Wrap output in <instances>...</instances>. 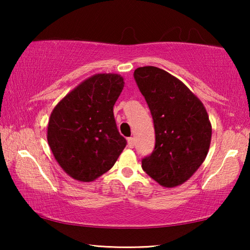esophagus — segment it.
<instances>
[{"mask_svg":"<svg viewBox=\"0 0 250 250\" xmlns=\"http://www.w3.org/2000/svg\"><path fill=\"white\" fill-rule=\"evenodd\" d=\"M128 146L129 147L134 146V138H128Z\"/></svg>","mask_w":250,"mask_h":250,"instance_id":"esophagus-1","label":"esophagus"}]
</instances>
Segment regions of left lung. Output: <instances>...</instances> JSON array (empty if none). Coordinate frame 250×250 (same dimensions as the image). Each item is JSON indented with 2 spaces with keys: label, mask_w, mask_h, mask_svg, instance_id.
Here are the masks:
<instances>
[{
  "label": "left lung",
  "mask_w": 250,
  "mask_h": 250,
  "mask_svg": "<svg viewBox=\"0 0 250 250\" xmlns=\"http://www.w3.org/2000/svg\"><path fill=\"white\" fill-rule=\"evenodd\" d=\"M133 76L155 130V147L142 160V168L156 183L175 188L204 162L211 139L208 115L202 101L167 71L145 66Z\"/></svg>",
  "instance_id": "obj_1"
}]
</instances>
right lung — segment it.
Instances as JSON below:
<instances>
[{
  "label": "right lung",
  "mask_w": 250,
  "mask_h": 250,
  "mask_svg": "<svg viewBox=\"0 0 250 250\" xmlns=\"http://www.w3.org/2000/svg\"><path fill=\"white\" fill-rule=\"evenodd\" d=\"M125 87L118 74L83 80L50 113L47 141L61 167L73 179L91 182L108 172L125 147L113 117Z\"/></svg>",
  "instance_id": "1"
}]
</instances>
